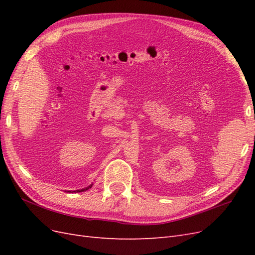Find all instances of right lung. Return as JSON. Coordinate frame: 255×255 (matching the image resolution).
<instances>
[{"mask_svg": "<svg viewBox=\"0 0 255 255\" xmlns=\"http://www.w3.org/2000/svg\"><path fill=\"white\" fill-rule=\"evenodd\" d=\"M91 186H92V184L90 185V186H88L87 188H84V189H81V190H75L74 192H81V191H84V190H87V189H89V188H91Z\"/></svg>", "mask_w": 255, "mask_h": 255, "instance_id": "add662e5", "label": "right lung"}]
</instances>
